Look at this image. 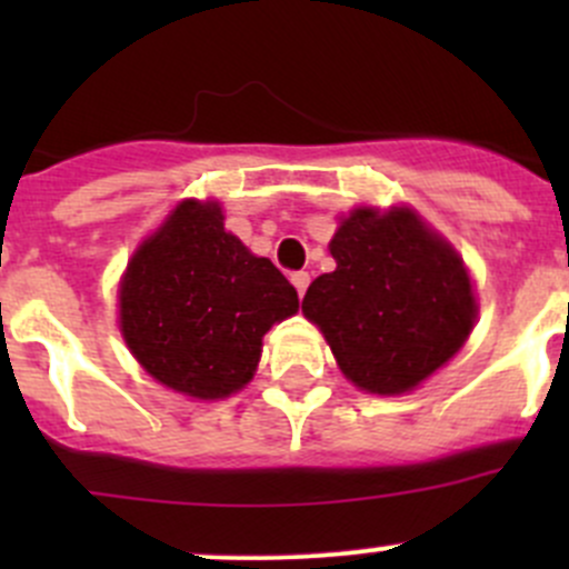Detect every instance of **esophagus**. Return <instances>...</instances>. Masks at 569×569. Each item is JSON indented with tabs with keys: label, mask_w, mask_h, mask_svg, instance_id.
<instances>
[{
	"label": "esophagus",
	"mask_w": 569,
	"mask_h": 569,
	"mask_svg": "<svg viewBox=\"0 0 569 569\" xmlns=\"http://www.w3.org/2000/svg\"><path fill=\"white\" fill-rule=\"evenodd\" d=\"M291 283H295L297 295H300V300H302V297H306V291H308V283H311V274L295 272V274H291Z\"/></svg>",
	"instance_id": "obj_1"
}]
</instances>
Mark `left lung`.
<instances>
[{"mask_svg":"<svg viewBox=\"0 0 569 569\" xmlns=\"http://www.w3.org/2000/svg\"><path fill=\"white\" fill-rule=\"evenodd\" d=\"M330 252L336 272L308 286L302 311L363 391H410L473 330L476 300L460 256L410 209L352 211Z\"/></svg>","mask_w":569,"mask_h":569,"instance_id":"8db88e82","label":"left lung"}]
</instances>
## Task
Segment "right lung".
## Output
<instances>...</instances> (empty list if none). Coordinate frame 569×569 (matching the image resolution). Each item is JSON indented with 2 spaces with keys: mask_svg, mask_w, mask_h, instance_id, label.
Listing matches in <instances>:
<instances>
[{
  "mask_svg": "<svg viewBox=\"0 0 569 569\" xmlns=\"http://www.w3.org/2000/svg\"><path fill=\"white\" fill-rule=\"evenodd\" d=\"M300 308L269 258L222 228L217 203L183 200L131 258L120 283V330L142 369L198 399L250 382L261 338Z\"/></svg>",
  "mask_w": 569,
  "mask_h": 569,
  "instance_id": "obj_1",
  "label": "right lung"
}]
</instances>
